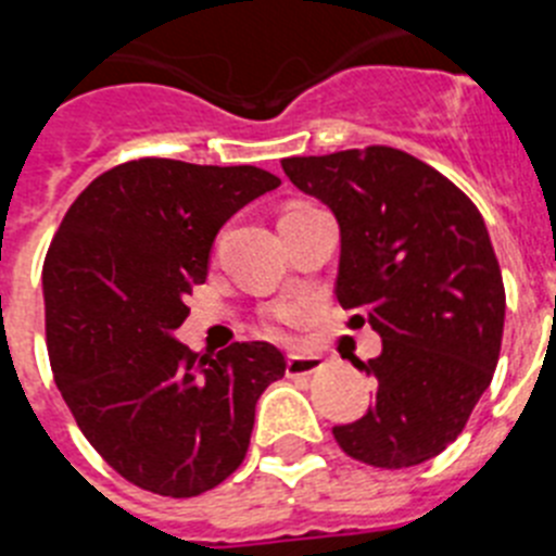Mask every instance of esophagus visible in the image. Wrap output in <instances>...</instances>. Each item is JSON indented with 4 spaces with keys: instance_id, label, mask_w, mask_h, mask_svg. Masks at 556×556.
I'll return each mask as SVG.
<instances>
[{
    "instance_id": "obj_1",
    "label": "esophagus",
    "mask_w": 556,
    "mask_h": 556,
    "mask_svg": "<svg viewBox=\"0 0 556 556\" xmlns=\"http://www.w3.org/2000/svg\"><path fill=\"white\" fill-rule=\"evenodd\" d=\"M323 367L320 353H289L287 372L289 376H312Z\"/></svg>"
}]
</instances>
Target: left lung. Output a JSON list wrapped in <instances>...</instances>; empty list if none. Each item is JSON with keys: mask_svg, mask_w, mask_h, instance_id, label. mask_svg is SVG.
Here are the masks:
<instances>
[{"mask_svg": "<svg viewBox=\"0 0 556 556\" xmlns=\"http://www.w3.org/2000/svg\"><path fill=\"white\" fill-rule=\"evenodd\" d=\"M287 178L339 225L337 301L381 337L365 417L333 426L372 468H412L454 443L493 381L504 281L488 225L445 175L395 147L283 159Z\"/></svg>", "mask_w": 556, "mask_h": 556, "instance_id": "8db88e82", "label": "left lung"}]
</instances>
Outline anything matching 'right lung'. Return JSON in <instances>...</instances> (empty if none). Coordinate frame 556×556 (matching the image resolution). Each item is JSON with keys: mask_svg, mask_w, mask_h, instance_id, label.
I'll list each match as a JSON object with an SVG mask.
<instances>
[{"mask_svg": "<svg viewBox=\"0 0 556 556\" xmlns=\"http://www.w3.org/2000/svg\"><path fill=\"white\" fill-rule=\"evenodd\" d=\"M278 186L258 166L130 161L91 180L52 239L41 283L55 384L136 488L191 498L248 454L255 404L287 358L269 342L194 353L175 331L219 228Z\"/></svg>", "mask_w": 556, "mask_h": 556, "instance_id": "right-lung-1", "label": "right lung"}]
</instances>
